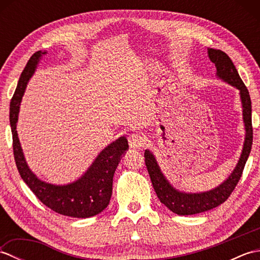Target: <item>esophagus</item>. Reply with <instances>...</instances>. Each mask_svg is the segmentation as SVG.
I'll return each instance as SVG.
<instances>
[{"label": "esophagus", "mask_w": 260, "mask_h": 260, "mask_svg": "<svg viewBox=\"0 0 260 260\" xmlns=\"http://www.w3.org/2000/svg\"><path fill=\"white\" fill-rule=\"evenodd\" d=\"M146 139L140 133H134L128 136V145L132 148H140L144 146Z\"/></svg>", "instance_id": "1"}]
</instances>
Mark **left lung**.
<instances>
[{"label": "left lung", "instance_id": "1", "mask_svg": "<svg viewBox=\"0 0 260 260\" xmlns=\"http://www.w3.org/2000/svg\"><path fill=\"white\" fill-rule=\"evenodd\" d=\"M208 56L217 68L218 78L239 90L242 107V119H244L246 132L245 142L238 163L228 178L221 184L211 190L197 193L183 192L175 189L164 176L154 154L150 150H145V164L157 198L165 207L179 215H191L208 211V210L218 207L227 200L241 178L242 171H244L252 145L251 101L249 91L242 82L238 71H237L234 62L228 57V54H225L221 50L208 48Z\"/></svg>", "mask_w": 260, "mask_h": 260}]
</instances>
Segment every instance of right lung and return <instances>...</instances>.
Returning <instances> with one entry per match:
<instances>
[{
    "label": "right lung",
    "mask_w": 260,
    "mask_h": 260,
    "mask_svg": "<svg viewBox=\"0 0 260 260\" xmlns=\"http://www.w3.org/2000/svg\"><path fill=\"white\" fill-rule=\"evenodd\" d=\"M47 51L32 54L22 71L10 105V124L13 137V153L16 168L26 185L45 206L62 215L73 218H90L107 208L112 197L113 178L116 168L128 150L125 136L119 137L98 154L86 172L68 184H52L42 181L27 165L16 131L20 105L27 82L35 74L42 56Z\"/></svg>",
    "instance_id": "obj_1"
}]
</instances>
